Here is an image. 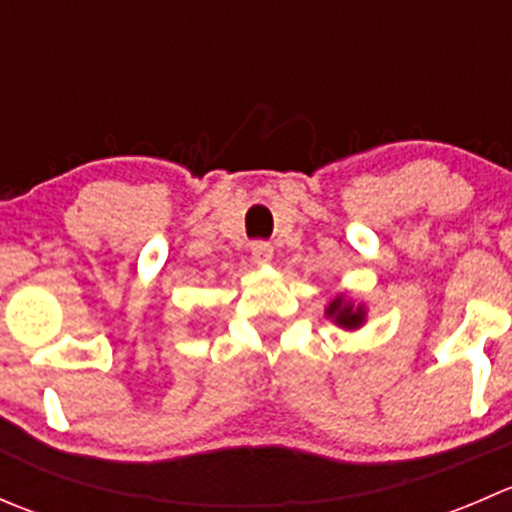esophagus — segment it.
<instances>
[{
    "mask_svg": "<svg viewBox=\"0 0 512 512\" xmlns=\"http://www.w3.org/2000/svg\"><path fill=\"white\" fill-rule=\"evenodd\" d=\"M250 252H252V260L260 262V265H265V262L272 260V255H275V250H272L270 242L265 240H255L250 245Z\"/></svg>",
    "mask_w": 512,
    "mask_h": 512,
    "instance_id": "34e87169",
    "label": "esophagus"
}]
</instances>
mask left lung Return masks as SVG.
<instances>
[{"label":"left lung","instance_id":"8db88e82","mask_svg":"<svg viewBox=\"0 0 512 512\" xmlns=\"http://www.w3.org/2000/svg\"><path fill=\"white\" fill-rule=\"evenodd\" d=\"M327 317H334V322H337L339 327L354 329V327H359L361 322H364V309H361V307L354 309L352 304L344 302L342 297H337L332 304H329Z\"/></svg>","mask_w":512,"mask_h":512}]
</instances>
